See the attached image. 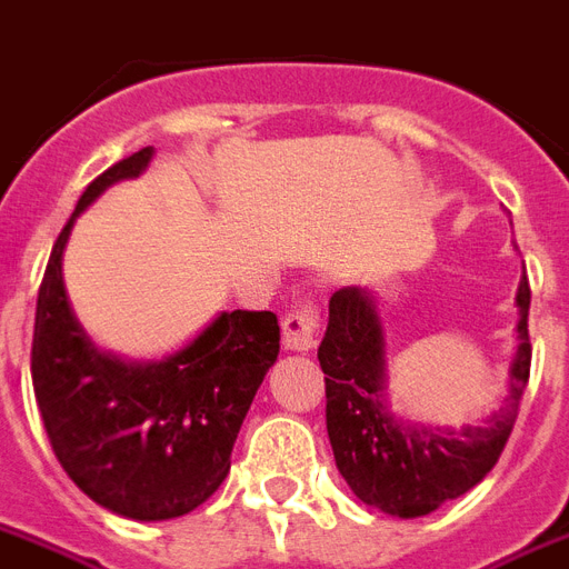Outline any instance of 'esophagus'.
<instances>
[{"label": "esophagus", "mask_w": 569, "mask_h": 569, "mask_svg": "<svg viewBox=\"0 0 569 569\" xmlns=\"http://www.w3.org/2000/svg\"><path fill=\"white\" fill-rule=\"evenodd\" d=\"M318 327H321V318H318V309L312 303H298V307L283 318V345L289 350H298V353H307V350L316 348Z\"/></svg>", "instance_id": "esophagus-1"}]
</instances>
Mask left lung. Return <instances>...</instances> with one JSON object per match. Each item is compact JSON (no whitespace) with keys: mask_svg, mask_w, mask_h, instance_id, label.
I'll list each match as a JSON object with an SVG mask.
<instances>
[{"mask_svg":"<svg viewBox=\"0 0 569 569\" xmlns=\"http://www.w3.org/2000/svg\"><path fill=\"white\" fill-rule=\"evenodd\" d=\"M529 280L517 286V353L509 397L482 427L429 429L389 412L386 332L368 289L345 286L330 298V321L318 362L327 386V436L336 468L365 506L395 517H423L482 482L515 429L529 382Z\"/></svg>","mask_w":569,"mask_h":569,"instance_id":"left-lung-1","label":"left lung"}]
</instances>
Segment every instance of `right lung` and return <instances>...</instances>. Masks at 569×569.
Listing matches in <instances>:
<instances>
[{
    "label": "right lung",
    "instance_id": "obj_1",
    "mask_svg": "<svg viewBox=\"0 0 569 569\" xmlns=\"http://www.w3.org/2000/svg\"><path fill=\"white\" fill-rule=\"evenodd\" d=\"M154 157L140 149L101 172L60 230L37 295L31 380L67 477L113 515L172 520L224 482L251 400L280 353L274 312H221L160 362H124L90 341L69 307L63 248L76 219Z\"/></svg>",
    "mask_w": 569,
    "mask_h": 569
}]
</instances>
